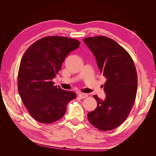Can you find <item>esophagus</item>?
Returning <instances> with one entry per match:
<instances>
[{
    "label": "esophagus",
    "instance_id": "esophagus-1",
    "mask_svg": "<svg viewBox=\"0 0 156 156\" xmlns=\"http://www.w3.org/2000/svg\"><path fill=\"white\" fill-rule=\"evenodd\" d=\"M78 97H80V98H87L88 97V94H84V93H80V94H78Z\"/></svg>",
    "mask_w": 156,
    "mask_h": 156
}]
</instances>
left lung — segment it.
Instances as JSON below:
<instances>
[{"label": "left lung", "instance_id": "left-lung-1", "mask_svg": "<svg viewBox=\"0 0 156 156\" xmlns=\"http://www.w3.org/2000/svg\"><path fill=\"white\" fill-rule=\"evenodd\" d=\"M94 54L107 81L105 100L97 95V107L88 113L89 122L101 131H111L123 122L130 113L136 97L137 75L128 52L113 39L97 36L83 39Z\"/></svg>", "mask_w": 156, "mask_h": 156}]
</instances>
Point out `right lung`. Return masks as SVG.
<instances>
[{"label":"right lung","instance_id":"obj_1","mask_svg":"<svg viewBox=\"0 0 156 156\" xmlns=\"http://www.w3.org/2000/svg\"><path fill=\"white\" fill-rule=\"evenodd\" d=\"M80 41L60 36L39 39L23 55L18 73V90L25 107L35 120L51 123L61 119L75 92L54 86L53 78L69 53Z\"/></svg>","mask_w":156,"mask_h":156}]
</instances>
